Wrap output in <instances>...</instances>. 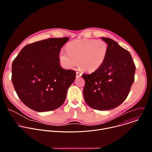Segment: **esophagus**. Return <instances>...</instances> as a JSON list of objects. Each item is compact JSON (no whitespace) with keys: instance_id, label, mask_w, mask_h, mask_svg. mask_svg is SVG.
I'll return each instance as SVG.
<instances>
[{"instance_id":"obj_1","label":"esophagus","mask_w":152,"mask_h":152,"mask_svg":"<svg viewBox=\"0 0 152 152\" xmlns=\"http://www.w3.org/2000/svg\"><path fill=\"white\" fill-rule=\"evenodd\" d=\"M81 76H82V73H81L78 72H76V77H80Z\"/></svg>"}]
</instances>
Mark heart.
Returning a JSON list of instances; mask_svg holds the SVG:
<instances>
[{
	"label": "heart",
	"mask_w": 152,
	"mask_h": 152,
	"mask_svg": "<svg viewBox=\"0 0 152 152\" xmlns=\"http://www.w3.org/2000/svg\"><path fill=\"white\" fill-rule=\"evenodd\" d=\"M67 52L61 50L59 55L61 62L68 69L79 64L84 71L94 72L104 63L108 52V45L101 39H82L70 42Z\"/></svg>",
	"instance_id": "1"
}]
</instances>
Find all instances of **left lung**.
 Masks as SVG:
<instances>
[{
	"instance_id": "obj_1",
	"label": "left lung",
	"mask_w": 152,
	"mask_h": 152,
	"mask_svg": "<svg viewBox=\"0 0 152 152\" xmlns=\"http://www.w3.org/2000/svg\"><path fill=\"white\" fill-rule=\"evenodd\" d=\"M108 45L102 66L91 74H83L86 103L97 110H110L127 98L134 82L135 66L129 51L112 39L102 37Z\"/></svg>"
}]
</instances>
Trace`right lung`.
<instances>
[{
	"label": "right lung",
	"mask_w": 152,
	"mask_h": 152,
	"mask_svg": "<svg viewBox=\"0 0 152 152\" xmlns=\"http://www.w3.org/2000/svg\"><path fill=\"white\" fill-rule=\"evenodd\" d=\"M69 38H51L25 46L12 64L11 80L17 96L37 112L55 110L66 100L76 72L59 65L61 48Z\"/></svg>",
	"instance_id": "add662e5"
}]
</instances>
